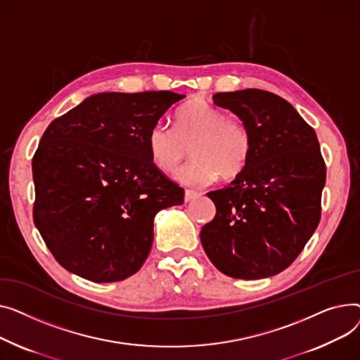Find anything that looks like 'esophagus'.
I'll return each mask as SVG.
<instances>
[{
  "instance_id": "34e87169",
  "label": "esophagus",
  "mask_w": 360,
  "mask_h": 360,
  "mask_svg": "<svg viewBox=\"0 0 360 360\" xmlns=\"http://www.w3.org/2000/svg\"><path fill=\"white\" fill-rule=\"evenodd\" d=\"M198 196H199V193L195 192V190H186V192H184V202L193 200V199H196Z\"/></svg>"
}]
</instances>
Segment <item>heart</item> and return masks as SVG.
<instances>
[{"label": "heart", "instance_id": "1", "mask_svg": "<svg viewBox=\"0 0 360 360\" xmlns=\"http://www.w3.org/2000/svg\"><path fill=\"white\" fill-rule=\"evenodd\" d=\"M193 161L181 167L176 179L187 186L212 184L238 176L248 162L252 143L245 124L231 119L203 98L184 104L176 115V129L158 123L148 134V150L162 172H173L187 157Z\"/></svg>", "mask_w": 360, "mask_h": 360}]
</instances>
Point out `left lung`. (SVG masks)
I'll use <instances>...</instances> for the list:
<instances>
[{
  "mask_svg": "<svg viewBox=\"0 0 360 360\" xmlns=\"http://www.w3.org/2000/svg\"><path fill=\"white\" fill-rule=\"evenodd\" d=\"M252 150L229 186L209 192L215 218L200 231L209 260L229 278L263 279L300 256L319 226L326 164L315 131L285 98L257 89L218 93Z\"/></svg>",
  "mask_w": 360,
  "mask_h": 360,
  "instance_id": "8db88e82",
  "label": "left lung"
}]
</instances>
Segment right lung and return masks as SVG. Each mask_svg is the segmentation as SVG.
Segmentation results:
<instances>
[{"label": "right lung", "instance_id": "right-lung-1", "mask_svg": "<svg viewBox=\"0 0 360 360\" xmlns=\"http://www.w3.org/2000/svg\"><path fill=\"white\" fill-rule=\"evenodd\" d=\"M184 97L98 93L48 126L32 161L33 221L63 269L109 283L142 267L155 215L184 199L154 164L148 134Z\"/></svg>", "mask_w": 360, "mask_h": 360}]
</instances>
